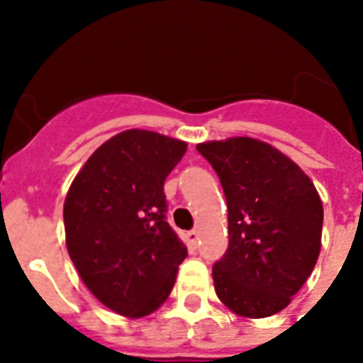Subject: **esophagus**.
<instances>
[{"label":"esophagus","instance_id":"esophagus-1","mask_svg":"<svg viewBox=\"0 0 363 363\" xmlns=\"http://www.w3.org/2000/svg\"><path fill=\"white\" fill-rule=\"evenodd\" d=\"M198 241H199V235L196 230H192V232L186 233V245L190 250H196V248H198Z\"/></svg>","mask_w":363,"mask_h":363}]
</instances>
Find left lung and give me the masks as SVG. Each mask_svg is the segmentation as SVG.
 Segmentation results:
<instances>
[{"label":"left lung","instance_id":"left-lung-1","mask_svg":"<svg viewBox=\"0 0 363 363\" xmlns=\"http://www.w3.org/2000/svg\"><path fill=\"white\" fill-rule=\"evenodd\" d=\"M228 201L226 254L213 265L216 296L247 318L282 311L320 254L322 209L315 184L281 150L252 137L199 143Z\"/></svg>","mask_w":363,"mask_h":363}]
</instances>
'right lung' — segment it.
I'll use <instances>...</instances> for the list:
<instances>
[{"label": "right lung", "instance_id": "1", "mask_svg": "<svg viewBox=\"0 0 363 363\" xmlns=\"http://www.w3.org/2000/svg\"><path fill=\"white\" fill-rule=\"evenodd\" d=\"M186 147L156 131H122L86 160L65 196L69 258L88 290L122 316L158 309L186 258L165 220L164 194Z\"/></svg>", "mask_w": 363, "mask_h": 363}]
</instances>
